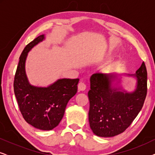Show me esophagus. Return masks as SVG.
I'll use <instances>...</instances> for the list:
<instances>
[{"label": "esophagus", "mask_w": 155, "mask_h": 155, "mask_svg": "<svg viewBox=\"0 0 155 155\" xmlns=\"http://www.w3.org/2000/svg\"><path fill=\"white\" fill-rule=\"evenodd\" d=\"M78 90L79 91H84L86 89V84H84L83 82H80V83L78 84Z\"/></svg>", "instance_id": "34e87169"}]
</instances>
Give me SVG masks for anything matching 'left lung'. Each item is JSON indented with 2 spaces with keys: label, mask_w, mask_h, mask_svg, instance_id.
I'll return each instance as SVG.
<instances>
[{
  "label": "left lung",
  "mask_w": 155,
  "mask_h": 155,
  "mask_svg": "<svg viewBox=\"0 0 155 155\" xmlns=\"http://www.w3.org/2000/svg\"><path fill=\"white\" fill-rule=\"evenodd\" d=\"M128 75L137 80L136 89L133 92L114 86V82L118 80L116 74L95 73L91 76L89 122L97 136L114 137L124 132L143 108L147 91L145 63L135 75Z\"/></svg>",
  "instance_id": "obj_1"
}]
</instances>
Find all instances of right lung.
<instances>
[{"label": "right lung", "mask_w": 155, "mask_h": 155, "mask_svg": "<svg viewBox=\"0 0 155 155\" xmlns=\"http://www.w3.org/2000/svg\"><path fill=\"white\" fill-rule=\"evenodd\" d=\"M45 39L40 35L27 44L20 57L14 79V92L24 119L37 129L50 130L62 120L68 101L77 93L79 79H59L43 87L29 84L25 73L28 52Z\"/></svg>", "instance_id": "1"}]
</instances>
